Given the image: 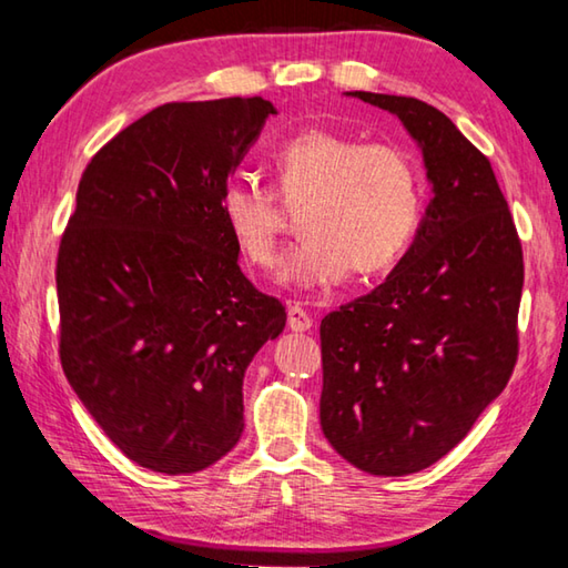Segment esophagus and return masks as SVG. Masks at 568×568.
<instances>
[{
  "mask_svg": "<svg viewBox=\"0 0 568 568\" xmlns=\"http://www.w3.org/2000/svg\"><path fill=\"white\" fill-rule=\"evenodd\" d=\"M287 328L295 331V333H303V331H311L313 328V318L307 315L301 305H291L287 307Z\"/></svg>",
  "mask_w": 568,
  "mask_h": 568,
  "instance_id": "esophagus-1",
  "label": "esophagus"
}]
</instances>
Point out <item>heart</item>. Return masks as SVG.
<instances>
[{
	"mask_svg": "<svg viewBox=\"0 0 568 568\" xmlns=\"http://www.w3.org/2000/svg\"><path fill=\"white\" fill-rule=\"evenodd\" d=\"M275 190L233 180L220 195V213L240 255L273 267L283 207L303 203V237L281 261L283 283L333 287L355 267L386 273L416 235L423 187L416 160L390 142H368L333 130H307L275 150Z\"/></svg>",
	"mask_w": 568,
	"mask_h": 568,
	"instance_id": "heart-1",
	"label": "heart"
}]
</instances>
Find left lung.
<instances>
[{"label":"left lung","instance_id":"1","mask_svg":"<svg viewBox=\"0 0 568 568\" xmlns=\"http://www.w3.org/2000/svg\"><path fill=\"white\" fill-rule=\"evenodd\" d=\"M351 94L398 114L434 200L386 281L323 318L321 426L355 468L406 476L458 446L511 378L524 250L491 162L444 112Z\"/></svg>","mask_w":568,"mask_h":568}]
</instances>
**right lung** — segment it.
I'll return each mask as SVG.
<instances>
[{
	"label": "right lung",
	"mask_w": 568,
	"mask_h": 568,
	"mask_svg": "<svg viewBox=\"0 0 568 568\" xmlns=\"http://www.w3.org/2000/svg\"><path fill=\"white\" fill-rule=\"evenodd\" d=\"M267 114L263 98L160 104L88 162L60 240L64 376L112 444L158 474H195L237 444L247 365L285 328L220 213Z\"/></svg>",
	"instance_id": "1"
}]
</instances>
